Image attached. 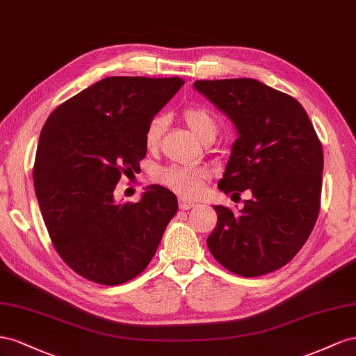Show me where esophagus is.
<instances>
[{"mask_svg": "<svg viewBox=\"0 0 356 356\" xmlns=\"http://www.w3.org/2000/svg\"><path fill=\"white\" fill-rule=\"evenodd\" d=\"M195 206V202L192 201V200H188V198H185V197H180L179 198V207L181 209V210H189V209H192Z\"/></svg>", "mask_w": 356, "mask_h": 356, "instance_id": "esophagus-1", "label": "esophagus"}]
</instances>
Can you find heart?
<instances>
[{"label": "heart", "mask_w": 356, "mask_h": 356, "mask_svg": "<svg viewBox=\"0 0 356 356\" xmlns=\"http://www.w3.org/2000/svg\"><path fill=\"white\" fill-rule=\"evenodd\" d=\"M185 122L202 143L215 138L218 134V120L210 110L204 107H189L184 113ZM165 128V119L156 116L149 122L145 134L146 146L155 149L159 145V140ZM209 177L206 168H192L185 165H170L162 168L158 172V181L164 186L172 189L180 195L197 197L202 191L204 180Z\"/></svg>", "instance_id": "obj_1"}]
</instances>
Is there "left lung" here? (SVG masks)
<instances>
[{
    "label": "left lung",
    "instance_id": "8db88e82",
    "mask_svg": "<svg viewBox=\"0 0 356 356\" xmlns=\"http://www.w3.org/2000/svg\"><path fill=\"white\" fill-rule=\"evenodd\" d=\"M194 89L238 134L218 188L232 195L252 192L238 213L213 207L211 255L245 277L286 266L307 241L321 206L323 154L306 110L255 79L197 80Z\"/></svg>",
    "mask_w": 356,
    "mask_h": 356
}]
</instances>
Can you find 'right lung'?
Listing matches in <instances>:
<instances>
[{
  "label": "right lung",
  "instance_id": "1",
  "mask_svg": "<svg viewBox=\"0 0 356 356\" xmlns=\"http://www.w3.org/2000/svg\"><path fill=\"white\" fill-rule=\"evenodd\" d=\"M180 77H107L58 106L40 133L34 189L59 257L80 276L120 285L154 258L177 198L150 185L116 202L122 175L146 156L149 122L184 86Z\"/></svg>",
  "mask_w": 356,
  "mask_h": 356
}]
</instances>
